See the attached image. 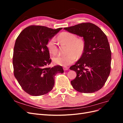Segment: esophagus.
Here are the masks:
<instances>
[{
	"mask_svg": "<svg viewBox=\"0 0 123 123\" xmlns=\"http://www.w3.org/2000/svg\"><path fill=\"white\" fill-rule=\"evenodd\" d=\"M68 69H69V68L67 67H64V68H63V69H64V71L68 70Z\"/></svg>",
	"mask_w": 123,
	"mask_h": 123,
	"instance_id": "1",
	"label": "esophagus"
}]
</instances>
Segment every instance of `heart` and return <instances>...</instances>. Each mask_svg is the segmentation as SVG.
Here are the masks:
<instances>
[{
    "instance_id": "heart-1",
    "label": "heart",
    "mask_w": 123,
    "mask_h": 123,
    "mask_svg": "<svg viewBox=\"0 0 123 123\" xmlns=\"http://www.w3.org/2000/svg\"><path fill=\"white\" fill-rule=\"evenodd\" d=\"M58 39L61 43L68 46L66 53L64 55H58L54 57L52 60L54 64L62 66H67L75 61L76 55L79 57L83 54L85 49V42L81 38H76L75 34L68 32L61 33ZM48 51L52 54L55 55L57 52L56 40L54 38L49 40L47 43Z\"/></svg>"
}]
</instances>
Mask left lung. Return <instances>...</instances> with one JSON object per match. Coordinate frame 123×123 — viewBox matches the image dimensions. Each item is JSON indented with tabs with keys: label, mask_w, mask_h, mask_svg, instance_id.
I'll return each mask as SVG.
<instances>
[{
	"label": "left lung",
	"mask_w": 123,
	"mask_h": 123,
	"mask_svg": "<svg viewBox=\"0 0 123 123\" xmlns=\"http://www.w3.org/2000/svg\"><path fill=\"white\" fill-rule=\"evenodd\" d=\"M64 29L83 37L85 44L81 56L70 68L76 72L75 79L71 81L72 87L85 93L98 91L110 73L111 52L106 35L98 26L89 23Z\"/></svg>",
	"instance_id": "obj_1"
}]
</instances>
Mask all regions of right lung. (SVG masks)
Segmentation results:
<instances>
[{
  "label": "right lung",
  "instance_id": "right-lung-1",
  "mask_svg": "<svg viewBox=\"0 0 123 123\" xmlns=\"http://www.w3.org/2000/svg\"><path fill=\"white\" fill-rule=\"evenodd\" d=\"M62 29L31 25L23 30L16 40L13 57L14 76L30 95L48 93L54 87L56 74L64 73L61 66L47 67L51 62L47 43Z\"/></svg>",
  "mask_w": 123,
  "mask_h": 123
}]
</instances>
